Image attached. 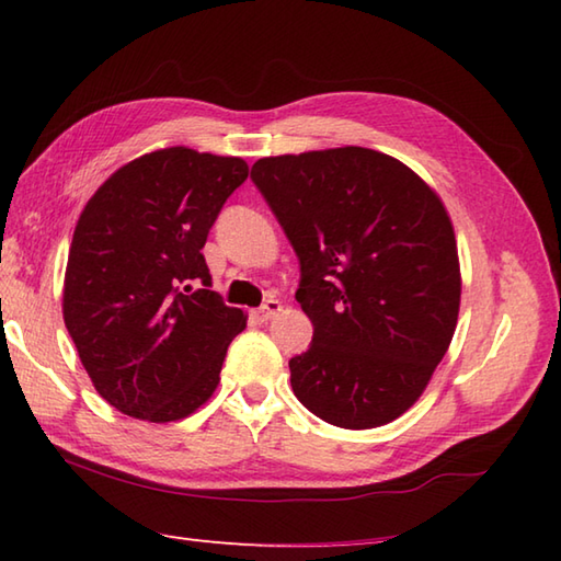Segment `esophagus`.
I'll return each mask as SVG.
<instances>
[{
    "instance_id": "obj_1",
    "label": "esophagus",
    "mask_w": 561,
    "mask_h": 561,
    "mask_svg": "<svg viewBox=\"0 0 561 561\" xmlns=\"http://www.w3.org/2000/svg\"><path fill=\"white\" fill-rule=\"evenodd\" d=\"M280 310H283V305H280L278 300H273V297H271V300H266L264 305L259 307V310L254 312V317H256V322L266 324V322H271V319L276 317Z\"/></svg>"
}]
</instances>
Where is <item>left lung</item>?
Here are the masks:
<instances>
[{"instance_id":"obj_1","label":"left lung","mask_w":561,"mask_h":561,"mask_svg":"<svg viewBox=\"0 0 561 561\" xmlns=\"http://www.w3.org/2000/svg\"><path fill=\"white\" fill-rule=\"evenodd\" d=\"M300 259L295 297L314 327L290 358L295 397L339 428L402 416L424 394L460 312V259L438 193L368 147L251 167Z\"/></svg>"}]
</instances>
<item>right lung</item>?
<instances>
[{
  "label": "right lung",
  "instance_id": "obj_1",
  "mask_svg": "<svg viewBox=\"0 0 561 561\" xmlns=\"http://www.w3.org/2000/svg\"><path fill=\"white\" fill-rule=\"evenodd\" d=\"M247 176L242 157L167 147L113 171L79 215L62 317L96 392L123 414L186 419L220 382L247 314L210 290L201 249ZM191 279L204 285L191 291Z\"/></svg>",
  "mask_w": 561,
  "mask_h": 561
}]
</instances>
